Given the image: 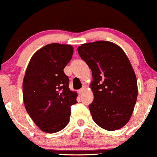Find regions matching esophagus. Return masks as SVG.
Masks as SVG:
<instances>
[{"label": "esophagus", "mask_w": 157, "mask_h": 157, "mask_svg": "<svg viewBox=\"0 0 157 157\" xmlns=\"http://www.w3.org/2000/svg\"><path fill=\"white\" fill-rule=\"evenodd\" d=\"M85 89H86V87H85V86H84V87H82V88H81V89H80V90H78L79 94H83V93H84V91H85Z\"/></svg>", "instance_id": "esophagus-1"}]
</instances>
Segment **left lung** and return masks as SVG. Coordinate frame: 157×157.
<instances>
[{
  "instance_id": "left-lung-1",
  "label": "left lung",
  "mask_w": 157,
  "mask_h": 157,
  "mask_svg": "<svg viewBox=\"0 0 157 157\" xmlns=\"http://www.w3.org/2000/svg\"><path fill=\"white\" fill-rule=\"evenodd\" d=\"M91 70L94 100L89 105L94 122L102 129H121L132 116L138 97L136 74L124 50L114 43L97 41L78 48Z\"/></svg>"
}]
</instances>
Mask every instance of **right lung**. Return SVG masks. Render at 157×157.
<instances>
[{"instance_id":"right-lung-1","label":"right lung","mask_w":157,"mask_h":157,"mask_svg":"<svg viewBox=\"0 0 157 157\" xmlns=\"http://www.w3.org/2000/svg\"><path fill=\"white\" fill-rule=\"evenodd\" d=\"M70 45L52 43L38 50L27 67L22 85L26 111L43 132L55 133L70 121L77 93L70 90L63 70L72 59Z\"/></svg>"}]
</instances>
